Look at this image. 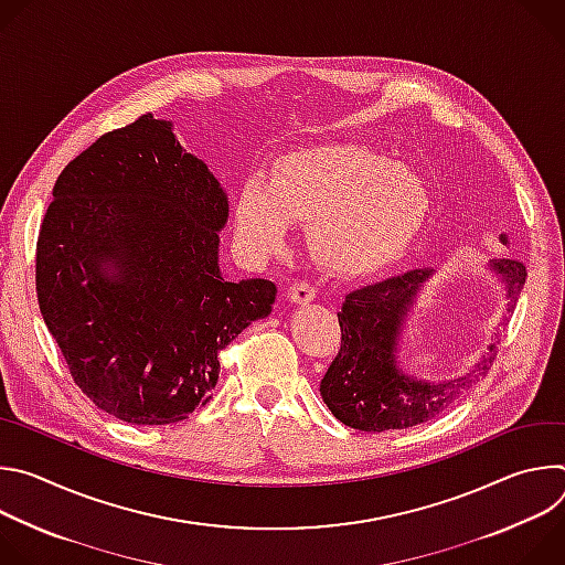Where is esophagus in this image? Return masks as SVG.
I'll return each instance as SVG.
<instances>
[{"mask_svg":"<svg viewBox=\"0 0 565 565\" xmlns=\"http://www.w3.org/2000/svg\"><path fill=\"white\" fill-rule=\"evenodd\" d=\"M315 286L310 284V281H306V279H297V281H292L290 286H288V299L290 301H295V303H308V301H312L315 299Z\"/></svg>","mask_w":565,"mask_h":565,"instance_id":"esophagus-1","label":"esophagus"}]
</instances>
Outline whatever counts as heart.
I'll use <instances>...</instances> for the list:
<instances>
[{
  "instance_id": "obj_1",
  "label": "heart",
  "mask_w": 565,
  "mask_h": 565,
  "mask_svg": "<svg viewBox=\"0 0 565 565\" xmlns=\"http://www.w3.org/2000/svg\"><path fill=\"white\" fill-rule=\"evenodd\" d=\"M418 172L360 145H327L284 156L273 181L238 190L234 227L250 253L284 246L290 221L310 223V246L327 268L364 275L409 248L429 212Z\"/></svg>"
}]
</instances>
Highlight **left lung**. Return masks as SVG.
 Listing matches in <instances>:
<instances>
[{
	"mask_svg": "<svg viewBox=\"0 0 565 565\" xmlns=\"http://www.w3.org/2000/svg\"><path fill=\"white\" fill-rule=\"evenodd\" d=\"M505 244V236H501ZM492 268L508 284V310L512 312L523 290L527 270L514 257L492 262ZM431 270H409L347 295L338 312L342 344L321 377V397L333 416L360 431L407 429L431 420L462 395V391L486 373L499 342L462 377L443 384L416 382L395 369V342L418 288Z\"/></svg>",
	"mask_w": 565,
	"mask_h": 565,
	"instance_id": "left-lung-1",
	"label": "left lung"
}]
</instances>
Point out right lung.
<instances>
[{"instance_id":"obj_1","label":"right lung","mask_w":565,"mask_h":565,"mask_svg":"<svg viewBox=\"0 0 565 565\" xmlns=\"http://www.w3.org/2000/svg\"><path fill=\"white\" fill-rule=\"evenodd\" d=\"M225 218L218 181L153 114L103 134L57 177L38 301L98 409L131 425L185 420L212 397L221 351L273 310V281L221 277Z\"/></svg>"}]
</instances>
